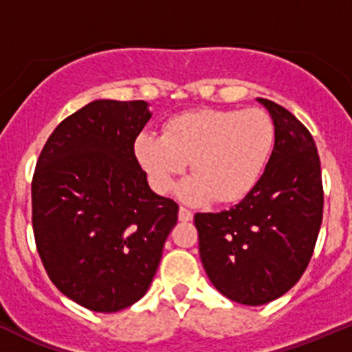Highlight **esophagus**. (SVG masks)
<instances>
[{"label":"esophagus","mask_w":352,"mask_h":352,"mask_svg":"<svg viewBox=\"0 0 352 352\" xmlns=\"http://www.w3.org/2000/svg\"><path fill=\"white\" fill-rule=\"evenodd\" d=\"M177 219H179L181 222H191V220H193V213H191L188 208H184V206H179Z\"/></svg>","instance_id":"34e87169"}]
</instances>
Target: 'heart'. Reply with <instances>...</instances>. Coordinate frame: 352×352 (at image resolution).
<instances>
[{
	"mask_svg": "<svg viewBox=\"0 0 352 352\" xmlns=\"http://www.w3.org/2000/svg\"><path fill=\"white\" fill-rule=\"evenodd\" d=\"M274 146V123L261 108L195 110L171 118L162 135L142 132L133 151L151 186L168 193L186 168L177 195L188 203L237 201L259 181Z\"/></svg>",
	"mask_w": 352,
	"mask_h": 352,
	"instance_id": "heart-1",
	"label": "heart"
}]
</instances>
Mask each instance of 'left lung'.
<instances>
[{"label":"left lung","instance_id":"1","mask_svg":"<svg viewBox=\"0 0 352 352\" xmlns=\"http://www.w3.org/2000/svg\"><path fill=\"white\" fill-rule=\"evenodd\" d=\"M257 101L274 123V147L263 176L232 208L195 215L212 285L232 302L252 307L280 298L302 278L324 212L314 137L286 108Z\"/></svg>","mask_w":352,"mask_h":352}]
</instances>
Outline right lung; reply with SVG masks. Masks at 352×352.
<instances>
[{"label":"right lung","mask_w":352,"mask_h":352,"mask_svg":"<svg viewBox=\"0 0 352 352\" xmlns=\"http://www.w3.org/2000/svg\"><path fill=\"white\" fill-rule=\"evenodd\" d=\"M149 103L96 100L56 126L32 181L35 244L50 281L93 311L149 289L177 203L155 195L133 144Z\"/></svg>","instance_id":"add662e5"}]
</instances>
